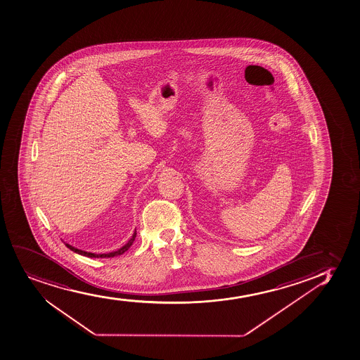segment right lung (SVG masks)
Listing matches in <instances>:
<instances>
[{
  "label": "right lung",
  "instance_id": "add662e5",
  "mask_svg": "<svg viewBox=\"0 0 360 360\" xmlns=\"http://www.w3.org/2000/svg\"><path fill=\"white\" fill-rule=\"evenodd\" d=\"M136 231L131 236V240L128 241L127 244L122 246L120 250H117L115 252H110V253H103V255H95V253H90V252L82 251V250H78V248H75L71 246V245L65 244L66 248H70L71 251L76 252L78 255H85V257H90V258H112V257H115V255H121L124 252L127 251L128 248H131V244H133V241L136 239Z\"/></svg>",
  "mask_w": 360,
  "mask_h": 360
}]
</instances>
